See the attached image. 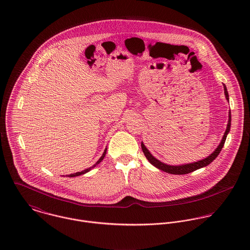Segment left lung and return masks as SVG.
Segmentation results:
<instances>
[{
	"instance_id": "8db88e82",
	"label": "left lung",
	"mask_w": 250,
	"mask_h": 250,
	"mask_svg": "<svg viewBox=\"0 0 250 250\" xmlns=\"http://www.w3.org/2000/svg\"><path fill=\"white\" fill-rule=\"evenodd\" d=\"M223 87H224V94H225V97L226 99L229 101V95H228V92H227V88L225 86V84H223ZM230 127H231V112L229 111V119H228V124H227V128H226V131L224 133V136L221 140V142L219 143V145L217 146V148L214 150V152L208 156L207 158L201 160V161H198V162H195V163H192V164H187V165H182V166H169V165H167V164H164L162 162H160L159 160H157L154 156H152V154L149 152V150L145 147V145L142 143V149H143V153L146 157V159L149 161V163L151 165H153L155 167L165 171V172H167V173H171V174H176V175H183V174H188L189 172H192L196 169H199L201 167H207L208 165H210L214 159L218 156V154L220 153L224 143H225V140L227 138V135L230 131Z\"/></svg>"
}]
</instances>
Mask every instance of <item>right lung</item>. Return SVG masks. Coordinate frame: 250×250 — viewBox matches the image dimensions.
<instances>
[{"label": "right lung", "instance_id": "add662e5", "mask_svg": "<svg viewBox=\"0 0 250 250\" xmlns=\"http://www.w3.org/2000/svg\"><path fill=\"white\" fill-rule=\"evenodd\" d=\"M106 153H107V148L105 149V151H104L103 155L101 156V158L97 161V163H96L94 166H92L91 167H88V168H86V169H84V170H83V171H81V172H76V173H73V174H69V175H68V177H76V176H80V175H82V174H84V173H86V172L90 171L93 167H95L98 164H100V163L103 161V159H104V158H105V156H106Z\"/></svg>", "mask_w": 250, "mask_h": 250}]
</instances>
